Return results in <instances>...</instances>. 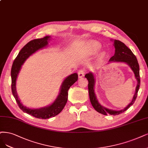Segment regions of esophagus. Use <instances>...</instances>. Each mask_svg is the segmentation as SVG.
Masks as SVG:
<instances>
[{
	"mask_svg": "<svg viewBox=\"0 0 148 148\" xmlns=\"http://www.w3.org/2000/svg\"><path fill=\"white\" fill-rule=\"evenodd\" d=\"M84 74H85V70H84L81 69V70H79L78 71V77H79V78L83 77V76H84Z\"/></svg>",
	"mask_w": 148,
	"mask_h": 148,
	"instance_id": "1",
	"label": "esophagus"
}]
</instances>
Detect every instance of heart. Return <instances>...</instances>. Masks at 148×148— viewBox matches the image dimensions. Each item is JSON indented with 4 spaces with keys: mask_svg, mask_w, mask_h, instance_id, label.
<instances>
[{
    "mask_svg": "<svg viewBox=\"0 0 148 148\" xmlns=\"http://www.w3.org/2000/svg\"><path fill=\"white\" fill-rule=\"evenodd\" d=\"M101 48V45L97 42H90L86 44V49L90 54H94L97 53ZM105 53H102L100 54V58H103Z\"/></svg>",
    "mask_w": 148,
    "mask_h": 148,
    "instance_id": "b5f03b06",
    "label": "heart"
}]
</instances>
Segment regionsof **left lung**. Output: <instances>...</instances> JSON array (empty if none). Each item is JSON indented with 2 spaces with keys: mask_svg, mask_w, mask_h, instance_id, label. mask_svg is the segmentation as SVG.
I'll use <instances>...</instances> for the list:
<instances>
[{
  "mask_svg": "<svg viewBox=\"0 0 148 148\" xmlns=\"http://www.w3.org/2000/svg\"><path fill=\"white\" fill-rule=\"evenodd\" d=\"M114 46L115 48V53L113 56H112L110 61L113 62H125L128 64L135 74V76L137 80V86L136 87L135 94L134 96V98L132 99L131 103L127 106L124 110L120 111H114L106 108L103 106H101L97 99L96 95L94 92V84H95V79L94 76L92 73H89L85 75L86 78L89 81L88 83V90H89V95L90 103L94 107V108L99 113L107 115L110 114L111 115H118L121 113H123L125 111L128 110L130 106L133 105L136 99L137 95H138V91L140 89V68L138 60L134 54L132 53L130 49H129L127 46L122 42L118 40H114Z\"/></svg>",
  "mask_w": 148,
  "mask_h": 148,
  "instance_id": "left-lung-1",
  "label": "left lung"
}]
</instances>
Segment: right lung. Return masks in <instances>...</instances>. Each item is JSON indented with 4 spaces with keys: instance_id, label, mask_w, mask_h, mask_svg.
<instances>
[{
    "instance_id": "add662e5",
    "label": "right lung",
    "mask_w": 148,
    "mask_h": 148,
    "mask_svg": "<svg viewBox=\"0 0 148 148\" xmlns=\"http://www.w3.org/2000/svg\"><path fill=\"white\" fill-rule=\"evenodd\" d=\"M50 37L47 36L42 38L34 39L28 42L20 51L17 57L15 58L11 70L12 91L19 108L24 113L32 115L35 118L48 119L60 113L67 103L68 99V90L76 81L78 80V74L73 73L69 76L63 81L60 88V93L54 102L50 106L39 109H29L24 106L18 99L16 91V80L21 65L29 56L37 50L41 49L48 45V40Z\"/></svg>"
}]
</instances>
